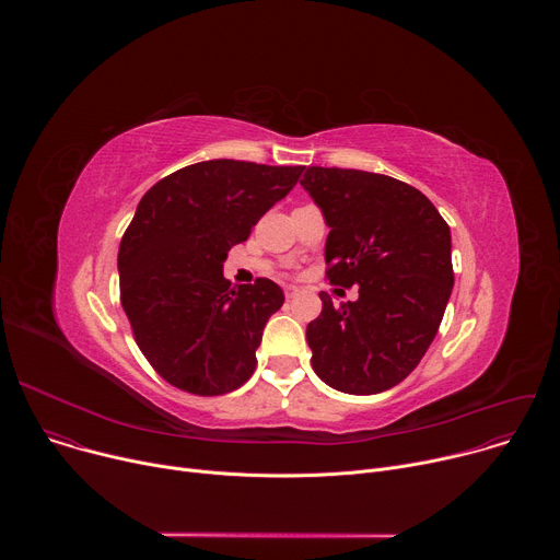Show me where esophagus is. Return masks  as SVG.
Wrapping results in <instances>:
<instances>
[{
  "mask_svg": "<svg viewBox=\"0 0 560 560\" xmlns=\"http://www.w3.org/2000/svg\"><path fill=\"white\" fill-rule=\"evenodd\" d=\"M283 292H285V296H288V299H294L301 290H299L296 285H285V288H283Z\"/></svg>",
  "mask_w": 560,
  "mask_h": 560,
  "instance_id": "1",
  "label": "esophagus"
}]
</instances>
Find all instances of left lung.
<instances>
[{"label": "left lung", "mask_w": 560, "mask_h": 560, "mask_svg": "<svg viewBox=\"0 0 560 560\" xmlns=\"http://www.w3.org/2000/svg\"><path fill=\"white\" fill-rule=\"evenodd\" d=\"M330 234L326 277L359 299L307 324L316 376L348 394L401 383L434 341L452 294L450 225L417 188L387 175L310 166L301 179Z\"/></svg>", "instance_id": "left-lung-1"}]
</instances>
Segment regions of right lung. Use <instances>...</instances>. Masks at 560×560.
<instances>
[{"label":"right lung","instance_id":"obj_1","mask_svg":"<svg viewBox=\"0 0 560 560\" xmlns=\"http://www.w3.org/2000/svg\"><path fill=\"white\" fill-rule=\"evenodd\" d=\"M301 173L212 159L141 197L117 257L121 305L139 350L171 385L217 396L253 376L264 328L285 296L270 279L232 288L223 261Z\"/></svg>","mask_w":560,"mask_h":560}]
</instances>
